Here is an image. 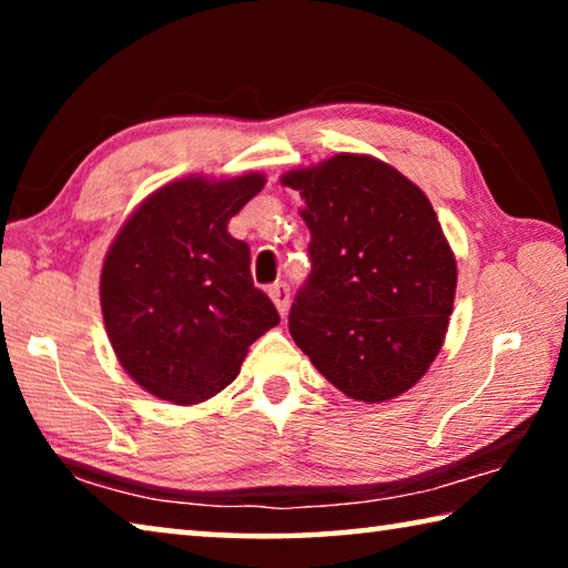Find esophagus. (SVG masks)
Here are the masks:
<instances>
[{
	"mask_svg": "<svg viewBox=\"0 0 568 568\" xmlns=\"http://www.w3.org/2000/svg\"><path fill=\"white\" fill-rule=\"evenodd\" d=\"M267 295L273 297L277 313L285 315L287 305H291V287H287L285 283H273L271 287H267Z\"/></svg>",
	"mask_w": 568,
	"mask_h": 568,
	"instance_id": "34e87169",
	"label": "esophagus"
}]
</instances>
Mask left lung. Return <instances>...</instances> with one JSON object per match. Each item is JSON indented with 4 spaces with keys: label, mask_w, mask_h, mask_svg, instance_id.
<instances>
[{
    "label": "left lung",
    "mask_w": 568,
    "mask_h": 568,
    "mask_svg": "<svg viewBox=\"0 0 568 568\" xmlns=\"http://www.w3.org/2000/svg\"><path fill=\"white\" fill-rule=\"evenodd\" d=\"M281 182L301 192L311 230L293 341L348 398L400 396L430 368L454 311L456 257L434 205L396 168L351 152Z\"/></svg>",
    "instance_id": "1"
}]
</instances>
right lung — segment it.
Segmentation results:
<instances>
[{
  "instance_id": "right-lung-1",
  "label": "right lung",
  "mask_w": 568,
  "mask_h": 568,
  "mask_svg": "<svg viewBox=\"0 0 568 568\" xmlns=\"http://www.w3.org/2000/svg\"><path fill=\"white\" fill-rule=\"evenodd\" d=\"M261 172L182 178L142 200L108 250L102 318L128 376L152 396L192 406L237 378L250 343L281 323L250 275V247L230 217L263 190Z\"/></svg>"
}]
</instances>
